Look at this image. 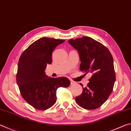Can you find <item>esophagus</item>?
Instances as JSON below:
<instances>
[{
    "instance_id": "esophagus-1",
    "label": "esophagus",
    "mask_w": 131,
    "mask_h": 131,
    "mask_svg": "<svg viewBox=\"0 0 131 131\" xmlns=\"http://www.w3.org/2000/svg\"><path fill=\"white\" fill-rule=\"evenodd\" d=\"M70 84H71V85H74L75 84V82L74 81H72V80H70Z\"/></svg>"
}]
</instances>
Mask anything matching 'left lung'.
Here are the masks:
<instances>
[{
  "label": "left lung",
  "mask_w": 131,
  "mask_h": 131,
  "mask_svg": "<svg viewBox=\"0 0 131 131\" xmlns=\"http://www.w3.org/2000/svg\"><path fill=\"white\" fill-rule=\"evenodd\" d=\"M68 42L78 52L80 70L92 74L87 87L80 84L82 92L75 97L76 103L84 109L98 108L110 96L116 81L112 56L105 46L89 37Z\"/></svg>",
  "instance_id": "8db88e82"
}]
</instances>
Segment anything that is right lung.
Masks as SVG:
<instances>
[{
  "mask_svg": "<svg viewBox=\"0 0 131 131\" xmlns=\"http://www.w3.org/2000/svg\"><path fill=\"white\" fill-rule=\"evenodd\" d=\"M65 40L42 38L33 42L21 55L18 64L16 83L20 94L30 105L46 110L57 100V89L70 85L68 78L49 77L45 69L52 62V52Z\"/></svg>",
  "mask_w": 131,
  "mask_h": 131,
  "instance_id": "obj_1",
  "label": "right lung"
}]
</instances>
